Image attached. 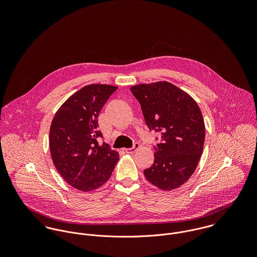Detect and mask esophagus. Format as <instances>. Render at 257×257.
Instances as JSON below:
<instances>
[{"label": "esophagus", "mask_w": 257, "mask_h": 257, "mask_svg": "<svg viewBox=\"0 0 257 257\" xmlns=\"http://www.w3.org/2000/svg\"><path fill=\"white\" fill-rule=\"evenodd\" d=\"M140 147H141V146H140V144L136 143L134 147H132V148H125V149H124V151H125L127 154H132V153L136 152V151H137V149H139Z\"/></svg>", "instance_id": "esophagus-1"}]
</instances>
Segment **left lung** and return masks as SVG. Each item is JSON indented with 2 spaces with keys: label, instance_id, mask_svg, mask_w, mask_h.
<instances>
[{
  "label": "left lung",
  "instance_id": "8db88e82",
  "mask_svg": "<svg viewBox=\"0 0 257 257\" xmlns=\"http://www.w3.org/2000/svg\"><path fill=\"white\" fill-rule=\"evenodd\" d=\"M149 130L161 134L154 163L145 170L148 182L162 191L179 188L195 172L205 143V122L196 101L167 81L131 88Z\"/></svg>",
  "mask_w": 257,
  "mask_h": 257
}]
</instances>
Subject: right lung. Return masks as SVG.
<instances>
[{
    "label": "right lung",
    "instance_id": "obj_1",
    "mask_svg": "<svg viewBox=\"0 0 257 257\" xmlns=\"http://www.w3.org/2000/svg\"><path fill=\"white\" fill-rule=\"evenodd\" d=\"M117 89L90 84L70 96L56 111L49 131L53 164L66 181L82 192H91L110 179L119 159L118 152L106 143L99 144L98 116Z\"/></svg>",
    "mask_w": 257,
    "mask_h": 257
}]
</instances>
